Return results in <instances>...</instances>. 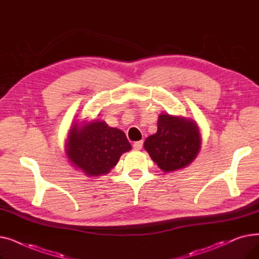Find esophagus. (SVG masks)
I'll list each match as a JSON object with an SVG mask.
<instances>
[{
  "instance_id": "1",
  "label": "esophagus",
  "mask_w": 259,
  "mask_h": 259,
  "mask_svg": "<svg viewBox=\"0 0 259 259\" xmlns=\"http://www.w3.org/2000/svg\"><path fill=\"white\" fill-rule=\"evenodd\" d=\"M143 141H139V142H135L133 143V149L134 150H141L142 147H143Z\"/></svg>"
}]
</instances>
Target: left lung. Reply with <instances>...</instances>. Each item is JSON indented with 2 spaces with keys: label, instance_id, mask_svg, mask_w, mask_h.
I'll list each match as a JSON object with an SVG mask.
<instances>
[{
  "label": "left lung",
  "instance_id": "left-lung-1",
  "mask_svg": "<svg viewBox=\"0 0 259 259\" xmlns=\"http://www.w3.org/2000/svg\"><path fill=\"white\" fill-rule=\"evenodd\" d=\"M144 147L164 172L182 169L191 164L199 151L198 127L193 120L162 113L157 132L146 140Z\"/></svg>",
  "mask_w": 259,
  "mask_h": 259
}]
</instances>
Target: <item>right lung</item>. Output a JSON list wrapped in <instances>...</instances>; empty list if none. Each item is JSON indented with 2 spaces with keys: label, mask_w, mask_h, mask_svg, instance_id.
<instances>
[{
  "label": "right lung",
  "mask_w": 259,
  "mask_h": 259,
  "mask_svg": "<svg viewBox=\"0 0 259 259\" xmlns=\"http://www.w3.org/2000/svg\"><path fill=\"white\" fill-rule=\"evenodd\" d=\"M67 144L68 157L88 176L108 173L131 149L125 133L105 121H93L81 129L74 125Z\"/></svg>",
  "instance_id": "right-lung-1"
}]
</instances>
